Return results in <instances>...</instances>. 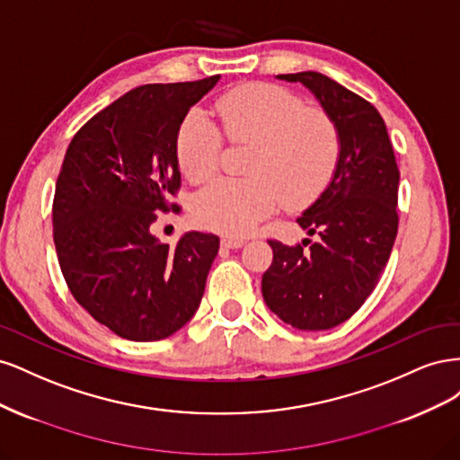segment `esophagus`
I'll return each mask as SVG.
<instances>
[{
    "mask_svg": "<svg viewBox=\"0 0 460 460\" xmlns=\"http://www.w3.org/2000/svg\"><path fill=\"white\" fill-rule=\"evenodd\" d=\"M243 243H245V240L234 238V235H226V238H222V245L228 247V249H240Z\"/></svg>",
    "mask_w": 460,
    "mask_h": 460,
    "instance_id": "34e87169",
    "label": "esophagus"
}]
</instances>
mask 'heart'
<instances>
[{
    "label": "heart",
    "mask_w": 460,
    "mask_h": 460,
    "mask_svg": "<svg viewBox=\"0 0 460 460\" xmlns=\"http://www.w3.org/2000/svg\"><path fill=\"white\" fill-rule=\"evenodd\" d=\"M222 130L232 142L253 144L243 180H218L199 193L196 218L203 226L242 235L280 205H303L332 180L341 140L333 120L305 109L286 88L252 82L217 102ZM222 136L203 111H191L178 132L180 169L193 184H205L218 169Z\"/></svg>",
    "instance_id": "obj_1"
}]
</instances>
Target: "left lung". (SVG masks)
I'll return each instance as SVG.
<instances>
[{"label": "left lung", "mask_w": 460, "mask_h": 460, "mask_svg": "<svg viewBox=\"0 0 460 460\" xmlns=\"http://www.w3.org/2000/svg\"><path fill=\"white\" fill-rule=\"evenodd\" d=\"M299 82L338 127L341 151L332 180L297 218L318 242L309 249L269 242L262 274L267 307L297 330H330L372 294L397 235L399 171L385 122L363 97L320 73L278 75Z\"/></svg>", "instance_id": "1"}]
</instances>
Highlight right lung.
Here are the masks:
<instances>
[{"instance_id": "right-lung-1", "label": "right lung", "mask_w": 460, "mask_h": 460, "mask_svg": "<svg viewBox=\"0 0 460 460\" xmlns=\"http://www.w3.org/2000/svg\"><path fill=\"white\" fill-rule=\"evenodd\" d=\"M220 76L124 93L73 137L53 199V242L75 299L130 341H159L199 309L215 234L176 245L151 232L180 186L176 142L188 111Z\"/></svg>"}]
</instances>
